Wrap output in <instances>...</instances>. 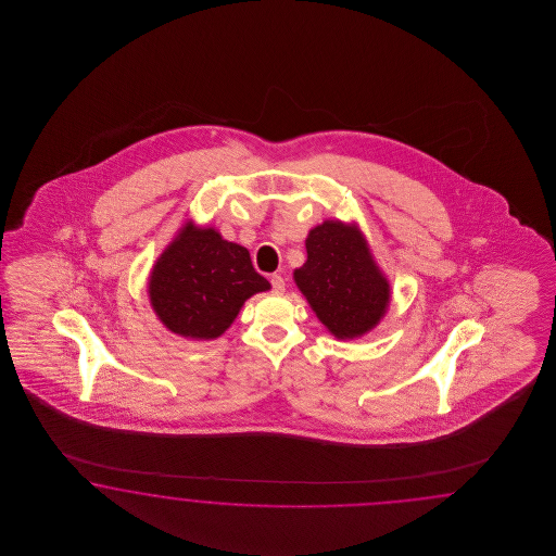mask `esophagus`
<instances>
[{"label": "esophagus", "instance_id": "obj_1", "mask_svg": "<svg viewBox=\"0 0 556 556\" xmlns=\"http://www.w3.org/2000/svg\"><path fill=\"white\" fill-rule=\"evenodd\" d=\"M270 286H273V291H277V293H281V291H286V279L281 277V275H273L270 277Z\"/></svg>", "mask_w": 556, "mask_h": 556}]
</instances>
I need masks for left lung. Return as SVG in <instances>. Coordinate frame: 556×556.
I'll return each mask as SVG.
<instances>
[{"instance_id":"8db88e82","label":"left lung","mask_w":556,"mask_h":556,"mask_svg":"<svg viewBox=\"0 0 556 556\" xmlns=\"http://www.w3.org/2000/svg\"><path fill=\"white\" fill-rule=\"evenodd\" d=\"M307 261L293 281L338 340L365 337L386 318L391 286L356 224L324 219L305 238Z\"/></svg>"}]
</instances>
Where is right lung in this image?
I'll list each match as a JSON object with an SVG mask.
<instances>
[{
    "instance_id": "obj_1",
    "label": "right lung",
    "mask_w": 556,
    "mask_h": 556,
    "mask_svg": "<svg viewBox=\"0 0 556 556\" xmlns=\"http://www.w3.org/2000/svg\"><path fill=\"white\" fill-rule=\"evenodd\" d=\"M147 287L152 312L168 332L216 340L244 302L269 291L270 283L254 270L244 247L189 219L154 261Z\"/></svg>"
}]
</instances>
